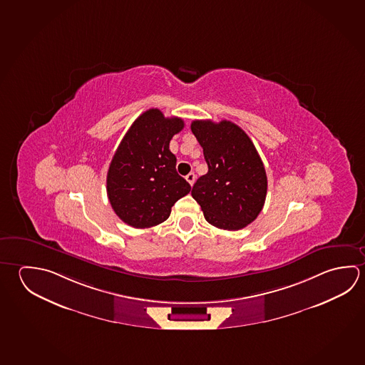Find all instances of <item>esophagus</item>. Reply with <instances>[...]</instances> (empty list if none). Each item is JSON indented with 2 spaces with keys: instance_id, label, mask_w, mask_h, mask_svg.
<instances>
[{
  "instance_id": "1",
  "label": "esophagus",
  "mask_w": 365,
  "mask_h": 365,
  "mask_svg": "<svg viewBox=\"0 0 365 365\" xmlns=\"http://www.w3.org/2000/svg\"><path fill=\"white\" fill-rule=\"evenodd\" d=\"M185 180H187V182L190 183V185H193V183H195V180H196V175H195V173H188L187 175H185Z\"/></svg>"
}]
</instances>
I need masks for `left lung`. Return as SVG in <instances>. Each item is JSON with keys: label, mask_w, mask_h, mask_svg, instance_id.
Listing matches in <instances>:
<instances>
[{"label": "left lung", "mask_w": 365, "mask_h": 365, "mask_svg": "<svg viewBox=\"0 0 365 365\" xmlns=\"http://www.w3.org/2000/svg\"><path fill=\"white\" fill-rule=\"evenodd\" d=\"M191 130L209 168L192 187V197L214 227L242 230L260 214L268 188L265 168L254 143L228 120H193Z\"/></svg>", "instance_id": "obj_1"}]
</instances>
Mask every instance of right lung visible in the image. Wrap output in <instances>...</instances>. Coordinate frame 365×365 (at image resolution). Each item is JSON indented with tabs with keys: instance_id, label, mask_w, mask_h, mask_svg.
<instances>
[{
	"instance_id": "1",
	"label": "right lung",
	"mask_w": 365,
	"mask_h": 365,
	"mask_svg": "<svg viewBox=\"0 0 365 365\" xmlns=\"http://www.w3.org/2000/svg\"><path fill=\"white\" fill-rule=\"evenodd\" d=\"M185 122L150 109L135 119L110 163L106 191L111 207L124 223L150 228L167 220L172 206L191 191L177 173L169 142Z\"/></svg>"
}]
</instances>
